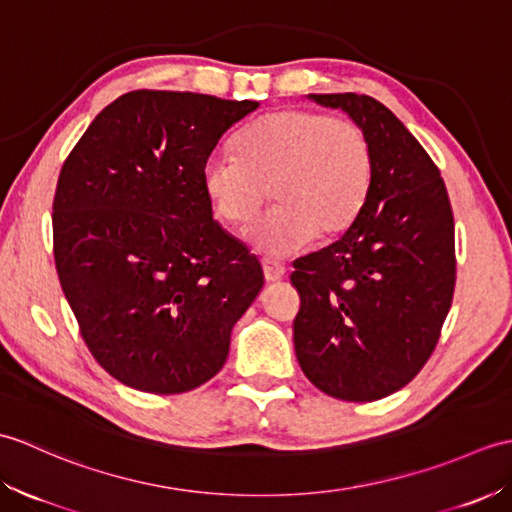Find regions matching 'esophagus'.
Here are the masks:
<instances>
[{"instance_id": "1", "label": "esophagus", "mask_w": 512, "mask_h": 512, "mask_svg": "<svg viewBox=\"0 0 512 512\" xmlns=\"http://www.w3.org/2000/svg\"><path fill=\"white\" fill-rule=\"evenodd\" d=\"M262 268H264V277L268 284H277V281H281L286 275V266L279 262H273V259H264Z\"/></svg>"}]
</instances>
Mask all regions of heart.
Returning a JSON list of instances; mask_svg holds the SVG:
<instances>
[{
  "label": "heart",
  "mask_w": 512,
  "mask_h": 512,
  "mask_svg": "<svg viewBox=\"0 0 512 512\" xmlns=\"http://www.w3.org/2000/svg\"><path fill=\"white\" fill-rule=\"evenodd\" d=\"M202 189L213 213L242 224L268 195L275 204L246 228L259 250L286 257L317 239L339 237L361 217L374 178V151L352 121L288 107L250 123L237 154L202 162Z\"/></svg>",
  "instance_id": "heart-1"
}]
</instances>
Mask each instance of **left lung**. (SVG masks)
Wrapping results in <instances>:
<instances>
[{
    "label": "left lung",
    "mask_w": 512,
    "mask_h": 512,
    "mask_svg": "<svg viewBox=\"0 0 512 512\" xmlns=\"http://www.w3.org/2000/svg\"><path fill=\"white\" fill-rule=\"evenodd\" d=\"M308 99L363 129L374 178L350 231L295 262V352L314 387L372 402L405 387L440 339L455 288L451 202L438 167L383 103L354 92Z\"/></svg>",
    "instance_id": "obj_1"
}]
</instances>
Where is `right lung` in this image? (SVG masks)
I'll use <instances>...</instances> for the list:
<instances>
[{
  "label": "right lung",
  "instance_id": "add662e5",
  "mask_svg": "<svg viewBox=\"0 0 512 512\" xmlns=\"http://www.w3.org/2000/svg\"><path fill=\"white\" fill-rule=\"evenodd\" d=\"M257 107L127 92L63 162L54 264L83 341L127 387L169 396L213 378L264 286L257 257L213 220L200 178L220 138Z\"/></svg>",
  "mask_w": 512,
  "mask_h": 512
}]
</instances>
